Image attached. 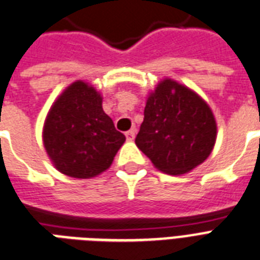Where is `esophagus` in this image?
<instances>
[{"label": "esophagus", "instance_id": "1", "mask_svg": "<svg viewBox=\"0 0 260 260\" xmlns=\"http://www.w3.org/2000/svg\"><path fill=\"white\" fill-rule=\"evenodd\" d=\"M135 135H136V129H131L128 131V132H125V137H126V140L128 141H132L135 139Z\"/></svg>", "mask_w": 260, "mask_h": 260}]
</instances>
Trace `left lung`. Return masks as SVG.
Here are the masks:
<instances>
[{"label": "left lung", "mask_w": 260, "mask_h": 260, "mask_svg": "<svg viewBox=\"0 0 260 260\" xmlns=\"http://www.w3.org/2000/svg\"><path fill=\"white\" fill-rule=\"evenodd\" d=\"M216 121L206 101L187 86L166 79L148 96L137 148L168 175H183L210 156Z\"/></svg>", "instance_id": "obj_1"}]
</instances>
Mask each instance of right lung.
<instances>
[{
    "label": "right lung",
    "mask_w": 260,
    "mask_h": 260,
    "mask_svg": "<svg viewBox=\"0 0 260 260\" xmlns=\"http://www.w3.org/2000/svg\"><path fill=\"white\" fill-rule=\"evenodd\" d=\"M44 147L61 174L94 178L111 167L125 136L103 111V97L84 81L58 96L44 124Z\"/></svg>",
    "instance_id": "right-lung-1"
}]
</instances>
